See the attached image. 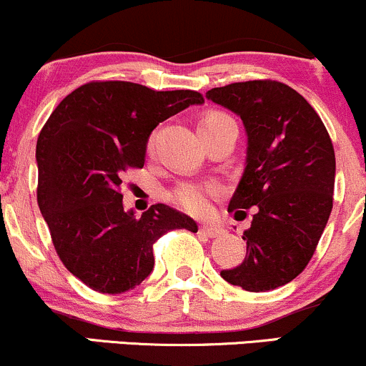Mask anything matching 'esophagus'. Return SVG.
Wrapping results in <instances>:
<instances>
[{
  "mask_svg": "<svg viewBox=\"0 0 366 366\" xmlns=\"http://www.w3.org/2000/svg\"><path fill=\"white\" fill-rule=\"evenodd\" d=\"M222 232H224V230L217 225H201L199 227V234H203V236H207V237H218Z\"/></svg>",
  "mask_w": 366,
  "mask_h": 366,
  "instance_id": "1",
  "label": "esophagus"
}]
</instances>
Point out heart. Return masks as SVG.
Instances as JSON below:
<instances>
[{"label":"heart","instance_id":"obj_1","mask_svg":"<svg viewBox=\"0 0 366 366\" xmlns=\"http://www.w3.org/2000/svg\"><path fill=\"white\" fill-rule=\"evenodd\" d=\"M232 120L229 115L220 112H209L203 117L199 122L201 127H208V125H217L222 122ZM154 148V136L149 137L148 141V151H153ZM220 194V187L213 182H189L182 184L172 192V199L175 204H179L180 208L186 209V212L192 213V215H207L212 208V199Z\"/></svg>","mask_w":366,"mask_h":366}]
</instances>
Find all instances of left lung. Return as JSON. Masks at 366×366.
<instances>
[{
	"instance_id": "left-lung-1",
	"label": "left lung",
	"mask_w": 366,
	"mask_h": 366,
	"mask_svg": "<svg viewBox=\"0 0 366 366\" xmlns=\"http://www.w3.org/2000/svg\"><path fill=\"white\" fill-rule=\"evenodd\" d=\"M207 98L244 124L246 169L229 212L244 220L254 209L244 262L220 275L244 291H272L296 279L317 249L332 212L334 146L312 104L282 82H234Z\"/></svg>"
}]
</instances>
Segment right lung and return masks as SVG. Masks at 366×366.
Returning <instances> with one entry per match:
<instances>
[{"mask_svg":"<svg viewBox=\"0 0 366 366\" xmlns=\"http://www.w3.org/2000/svg\"><path fill=\"white\" fill-rule=\"evenodd\" d=\"M204 103L196 91H153L141 84L96 81L70 92L37 137V204L70 274L92 291L122 294L153 272V244L196 222L167 204L141 218L122 203V177L142 169L159 122Z\"/></svg>","mask_w":366,"mask_h":366,"instance_id":"obj_1","label":"right lung"}]
</instances>
